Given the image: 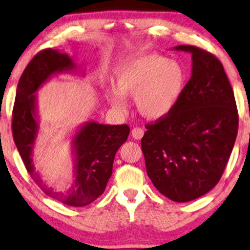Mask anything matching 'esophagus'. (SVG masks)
<instances>
[{
	"instance_id": "obj_1",
	"label": "esophagus",
	"mask_w": 250,
	"mask_h": 250,
	"mask_svg": "<svg viewBox=\"0 0 250 250\" xmlns=\"http://www.w3.org/2000/svg\"><path fill=\"white\" fill-rule=\"evenodd\" d=\"M131 133H132V137H133L134 139H141V138L144 137L145 131L141 127H134L133 130H132Z\"/></svg>"
}]
</instances>
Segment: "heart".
Wrapping results in <instances>:
<instances>
[{
  "label": "heart",
  "instance_id": "b5f03b06",
  "mask_svg": "<svg viewBox=\"0 0 250 250\" xmlns=\"http://www.w3.org/2000/svg\"><path fill=\"white\" fill-rule=\"evenodd\" d=\"M184 83V72L176 61L159 54H143L126 61L115 72V87L106 89L107 101L126 109L124 96H135L137 109L148 119H160L172 110Z\"/></svg>",
  "mask_w": 250,
  "mask_h": 250
}]
</instances>
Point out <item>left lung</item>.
I'll return each mask as SVG.
<instances>
[{
  "label": "left lung",
  "mask_w": 250,
  "mask_h": 250,
  "mask_svg": "<svg viewBox=\"0 0 250 250\" xmlns=\"http://www.w3.org/2000/svg\"><path fill=\"white\" fill-rule=\"evenodd\" d=\"M192 75L168 115L146 124L147 175L160 193L190 202L217 186L232 153L239 113L232 85L214 54L192 45Z\"/></svg>",
  "instance_id": "8db88e82"
}]
</instances>
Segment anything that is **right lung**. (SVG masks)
<instances>
[{"label":"right lung","instance_id":"add662e5","mask_svg":"<svg viewBox=\"0 0 250 250\" xmlns=\"http://www.w3.org/2000/svg\"><path fill=\"white\" fill-rule=\"evenodd\" d=\"M73 62L67 54L45 48L27 63L18 82L12 109L11 130L21 158L35 183L51 198L70 206H84L97 199L106 188L112 174L115 155L127 140L128 125H102L89 123L74 139L76 149L75 186L67 192H54L42 184L35 171L31 150L37 134L33 92L52 74L72 68Z\"/></svg>","mask_w":250,"mask_h":250}]
</instances>
